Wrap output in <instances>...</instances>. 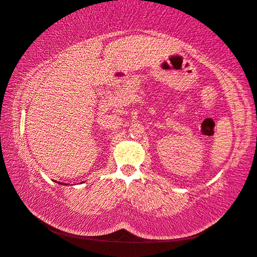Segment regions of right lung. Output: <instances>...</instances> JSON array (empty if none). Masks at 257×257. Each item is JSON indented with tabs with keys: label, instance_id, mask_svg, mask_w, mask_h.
Listing matches in <instances>:
<instances>
[{
	"label": "right lung",
	"instance_id": "obj_1",
	"mask_svg": "<svg viewBox=\"0 0 257 257\" xmlns=\"http://www.w3.org/2000/svg\"><path fill=\"white\" fill-rule=\"evenodd\" d=\"M57 183H58V182H57ZM60 184H62V183H60ZM64 185H65V184H64Z\"/></svg>",
	"mask_w": 257,
	"mask_h": 257
}]
</instances>
